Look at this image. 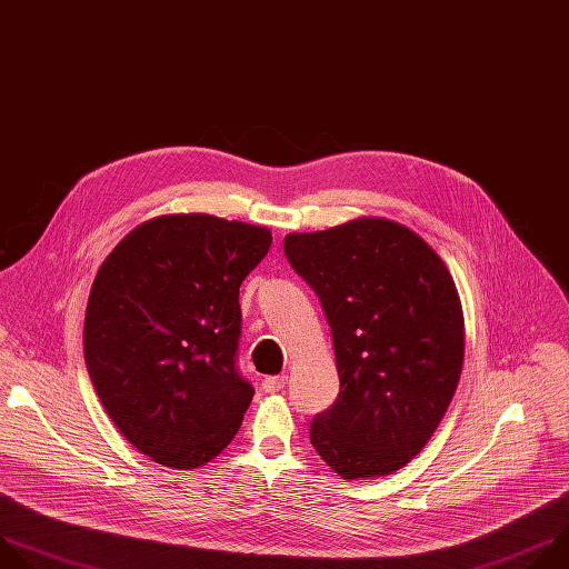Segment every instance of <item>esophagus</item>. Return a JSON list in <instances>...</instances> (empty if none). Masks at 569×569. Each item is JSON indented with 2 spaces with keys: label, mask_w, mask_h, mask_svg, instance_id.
Segmentation results:
<instances>
[{
  "label": "esophagus",
  "mask_w": 569,
  "mask_h": 569,
  "mask_svg": "<svg viewBox=\"0 0 569 569\" xmlns=\"http://www.w3.org/2000/svg\"><path fill=\"white\" fill-rule=\"evenodd\" d=\"M284 386H287V377H284V375L267 377V379L262 381V390H264V392H280Z\"/></svg>",
  "instance_id": "obj_1"
}]
</instances>
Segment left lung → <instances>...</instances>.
Masks as SVG:
<instances>
[{
  "label": "left lung",
  "mask_w": 569,
  "mask_h": 569,
  "mask_svg": "<svg viewBox=\"0 0 569 569\" xmlns=\"http://www.w3.org/2000/svg\"><path fill=\"white\" fill-rule=\"evenodd\" d=\"M293 271L331 327L340 392L309 439L346 480L388 476L426 446L465 361L460 296L441 258L406 226L363 217L284 238Z\"/></svg>",
  "instance_id": "obj_1"
}]
</instances>
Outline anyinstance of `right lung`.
Here are the masks:
<instances>
[{
  "label": "right lung",
  "mask_w": 569,
  "mask_h": 569,
  "mask_svg": "<svg viewBox=\"0 0 569 569\" xmlns=\"http://www.w3.org/2000/svg\"><path fill=\"white\" fill-rule=\"evenodd\" d=\"M262 226L163 214L98 269L82 348L109 419L148 458L197 469L231 443L253 399L238 370L240 284L264 260Z\"/></svg>",
  "instance_id": "add662e5"
}]
</instances>
